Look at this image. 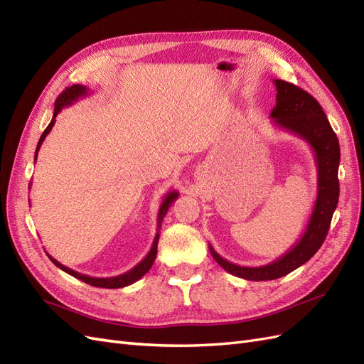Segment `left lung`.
<instances>
[{
    "mask_svg": "<svg viewBox=\"0 0 364 364\" xmlns=\"http://www.w3.org/2000/svg\"><path fill=\"white\" fill-rule=\"evenodd\" d=\"M277 105L272 109V123L281 130L302 138L311 147L317 167V197L306 228L296 245L266 266L246 267L220 257L209 245L213 258L226 272L247 281H272L301 267L321 249L338 203L340 146L322 106L314 97L289 82L273 80Z\"/></svg>",
    "mask_w": 364,
    "mask_h": 364,
    "instance_id": "left-lung-1",
    "label": "left lung"
}]
</instances>
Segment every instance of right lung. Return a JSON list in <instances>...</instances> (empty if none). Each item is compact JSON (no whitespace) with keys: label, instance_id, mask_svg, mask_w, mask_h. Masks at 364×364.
I'll use <instances>...</instances> for the list:
<instances>
[{"label":"right lung","instance_id":"add662e5","mask_svg":"<svg viewBox=\"0 0 364 364\" xmlns=\"http://www.w3.org/2000/svg\"><path fill=\"white\" fill-rule=\"evenodd\" d=\"M87 95H90V90H87L86 86L73 85V86L67 87V90H65V91L58 97L56 103H54L53 118H51V121H50V124L47 126V129L43 130V134L41 135V139H39V142H38L36 153H35V162H36V159H38V151H39V149H41V146H42L43 139H46V136L51 132L54 123H56L58 114L62 111L63 107L71 106L73 103H75L77 100H79V98H85V97H87ZM178 197H179V193L176 191V190H171V191H168L167 194H165L164 200H162V203H161V206H159V213H158V232H156V235H155V240H153V245H151L149 253L146 255V258L142 259L141 262H138L134 269H130L129 272H126V273H123V274H118V277H111V278H94V277H87V274H82V273L75 272V270H73V269H70V267H67V266H63V264H60L58 259H54V258L50 255V253H47V255H48V258L51 259V262L54 264V266L59 267V269L63 270V272H67L68 274H71V277H74V278H77V279H80V281H83V282H86V284L92 285V287H100V289H121V287H126V285H130V284L136 282L138 279H141V278L144 277V274L151 269L153 262H155V258H156V253H158L159 228H161V225H162V220H164L165 214H167L168 208L173 205V202H174L176 199H178Z\"/></svg>","mask_w":364,"mask_h":364}]
</instances>
